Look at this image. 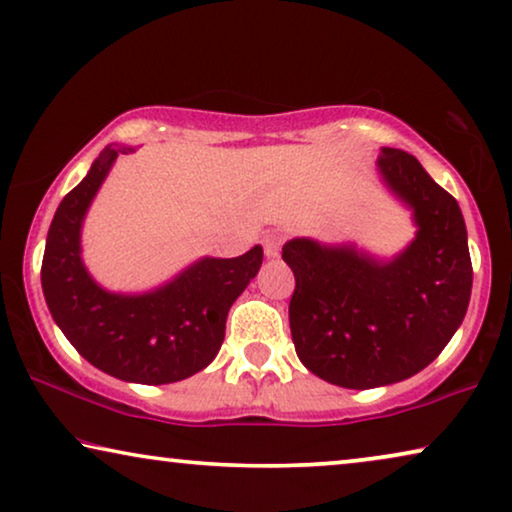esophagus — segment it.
I'll use <instances>...</instances> for the list:
<instances>
[{"mask_svg":"<svg viewBox=\"0 0 512 512\" xmlns=\"http://www.w3.org/2000/svg\"><path fill=\"white\" fill-rule=\"evenodd\" d=\"M283 234H269L264 239V255L269 259L280 257V248H283Z\"/></svg>","mask_w":512,"mask_h":512,"instance_id":"1","label":"esophagus"}]
</instances>
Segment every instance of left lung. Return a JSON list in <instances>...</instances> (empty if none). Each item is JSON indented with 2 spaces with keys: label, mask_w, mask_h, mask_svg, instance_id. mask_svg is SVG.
I'll use <instances>...</instances> for the list:
<instances>
[{
  "label": "left lung",
  "mask_w": 512,
  "mask_h": 512,
  "mask_svg": "<svg viewBox=\"0 0 512 512\" xmlns=\"http://www.w3.org/2000/svg\"><path fill=\"white\" fill-rule=\"evenodd\" d=\"M378 174L413 211L415 239L390 259L352 243L287 241L290 329L301 364L331 385L371 390L420 373L462 325L473 269L462 208L406 150L380 148Z\"/></svg>",
  "instance_id": "1"
}]
</instances>
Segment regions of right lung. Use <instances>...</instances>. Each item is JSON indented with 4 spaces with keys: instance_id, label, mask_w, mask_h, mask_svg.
Returning <instances> with one entry per match:
<instances>
[{
    "instance_id": "add662e5",
    "label": "right lung",
    "mask_w": 512,
    "mask_h": 512,
    "mask_svg": "<svg viewBox=\"0 0 512 512\" xmlns=\"http://www.w3.org/2000/svg\"><path fill=\"white\" fill-rule=\"evenodd\" d=\"M106 146L88 176L57 206L41 264V287L55 325L99 371L127 383L167 385L206 369L225 341L227 313L262 266V246L246 255L201 257L148 292H111L83 262L85 215L118 155Z\"/></svg>"
}]
</instances>
